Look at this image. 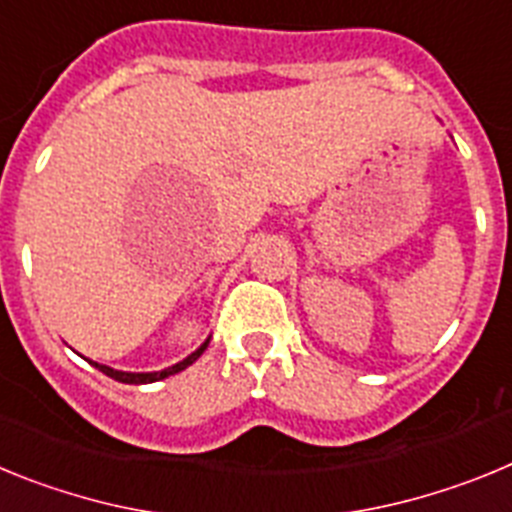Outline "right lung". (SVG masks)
<instances>
[{
	"instance_id": "obj_1",
	"label": "right lung",
	"mask_w": 512,
	"mask_h": 512,
	"mask_svg": "<svg viewBox=\"0 0 512 512\" xmlns=\"http://www.w3.org/2000/svg\"><path fill=\"white\" fill-rule=\"evenodd\" d=\"M205 348H207V343H202V346L197 348L194 354H189L187 359L179 361V364H174V366H169V369H164V372L130 374V372H117V369H110V366H104V364H94V366H97V369H99V372H102V374H107V377L117 379V382H122V384H148V382H158V379H166V377H171V374H176V372H182V369H187L189 364H194V361L200 359L202 351H205Z\"/></svg>"
}]
</instances>
